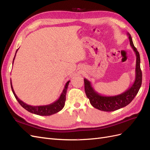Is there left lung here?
<instances>
[{
    "label": "left lung",
    "mask_w": 150,
    "mask_h": 150,
    "mask_svg": "<svg viewBox=\"0 0 150 150\" xmlns=\"http://www.w3.org/2000/svg\"><path fill=\"white\" fill-rule=\"evenodd\" d=\"M129 40L130 46L133 48L137 56L135 69V79L133 84L126 91L116 96H103L94 90L91 83L84 78V89L86 96L89 99L91 105L99 110L103 111H113L123 108L129 104L138 93L142 83V72L140 68V57L137 49L134 46L132 38L127 33Z\"/></svg>",
    "instance_id": "1"
}]
</instances>
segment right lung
<instances>
[{
  "mask_svg": "<svg viewBox=\"0 0 150 150\" xmlns=\"http://www.w3.org/2000/svg\"><path fill=\"white\" fill-rule=\"evenodd\" d=\"M17 50L16 51L15 56L13 57L12 64L13 63V61L15 59ZM69 82L70 81H68L66 83L61 96L57 100H56L55 102H54L51 104H48V105H44V106H30V105H29V104H27L26 103H24L17 96L14 91H13L11 81V85L12 91L13 95H14L15 98H16L17 101L19 102V103L21 104V106L23 107L25 110L35 115H38L40 116H50L54 114H56V113H57V112L62 110V109L64 108L65 101H66V95L67 93V87H68V85H69Z\"/></svg>",
  "mask_w": 150,
  "mask_h": 150,
  "instance_id": "obj_1",
  "label": "right lung"
}]
</instances>
